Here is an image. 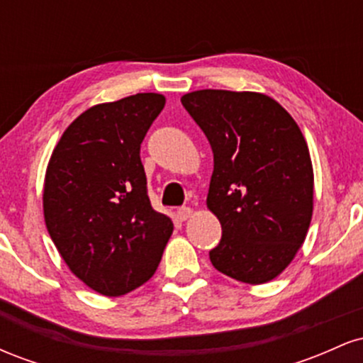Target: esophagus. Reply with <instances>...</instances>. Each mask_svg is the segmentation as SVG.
<instances>
[{
    "label": "esophagus",
    "instance_id": "esophagus-1",
    "mask_svg": "<svg viewBox=\"0 0 363 363\" xmlns=\"http://www.w3.org/2000/svg\"><path fill=\"white\" fill-rule=\"evenodd\" d=\"M191 215H193V210H191V208H187V206L179 208V210L176 211V216H177L179 222H186V220L189 218Z\"/></svg>",
    "mask_w": 363,
    "mask_h": 363
}]
</instances>
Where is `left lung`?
I'll use <instances>...</instances> for the list:
<instances>
[{
  "instance_id": "obj_1",
  "label": "left lung",
  "mask_w": 363,
  "mask_h": 363,
  "mask_svg": "<svg viewBox=\"0 0 363 363\" xmlns=\"http://www.w3.org/2000/svg\"><path fill=\"white\" fill-rule=\"evenodd\" d=\"M213 150L208 208L222 225L211 264L237 281L277 278L306 240L314 172L291 116L256 91L198 90L181 99Z\"/></svg>"
}]
</instances>
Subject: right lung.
Instances as JSON below:
<instances>
[{"instance_id": "right-lung-1", "label": "right lung", "mask_w": 363, "mask_h": 363, "mask_svg": "<svg viewBox=\"0 0 363 363\" xmlns=\"http://www.w3.org/2000/svg\"><path fill=\"white\" fill-rule=\"evenodd\" d=\"M165 106L160 94L99 104L66 128L49 160L44 218L69 269L119 297L155 273L174 223L152 208L140 148Z\"/></svg>"}]
</instances>
